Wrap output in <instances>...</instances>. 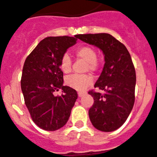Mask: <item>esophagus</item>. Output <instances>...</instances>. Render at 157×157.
Wrapping results in <instances>:
<instances>
[{"instance_id": "1", "label": "esophagus", "mask_w": 157, "mask_h": 157, "mask_svg": "<svg viewBox=\"0 0 157 157\" xmlns=\"http://www.w3.org/2000/svg\"><path fill=\"white\" fill-rule=\"evenodd\" d=\"M85 94H86V93H84V92H78V96L80 97H82L83 96H84Z\"/></svg>"}]
</instances>
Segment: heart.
<instances>
[{
    "mask_svg": "<svg viewBox=\"0 0 157 157\" xmlns=\"http://www.w3.org/2000/svg\"><path fill=\"white\" fill-rule=\"evenodd\" d=\"M77 58L83 59L86 62V70L92 72L96 71L99 67V63L97 60V51L90 46H82L79 48L75 52ZM72 61L68 54H65L62 56L60 62V68L64 74H68L71 71ZM67 85L70 87L79 91H83L90 86L94 82L93 77L90 75H79L73 74L69 76L65 80Z\"/></svg>",
    "mask_w": 157,
    "mask_h": 157,
    "instance_id": "b5f03b06",
    "label": "heart"
}]
</instances>
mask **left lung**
Returning <instances> with one entry per match:
<instances>
[{"label": "left lung", "instance_id": "1", "mask_svg": "<svg viewBox=\"0 0 157 157\" xmlns=\"http://www.w3.org/2000/svg\"><path fill=\"white\" fill-rule=\"evenodd\" d=\"M76 37L97 47L104 54V66L94 85L104 94L88 92L94 100L89 117L97 130L114 131L127 121L135 101L136 71L130 53L109 33L78 34Z\"/></svg>", "mask_w": 157, "mask_h": 157}]
</instances>
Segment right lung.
I'll return each instance as SVG.
<instances>
[{
    "instance_id": "right-lung-1",
    "label": "right lung",
    "mask_w": 157,
    "mask_h": 157,
    "mask_svg": "<svg viewBox=\"0 0 157 157\" xmlns=\"http://www.w3.org/2000/svg\"><path fill=\"white\" fill-rule=\"evenodd\" d=\"M76 41V36H48L24 62L21 81L24 102L33 122L44 130L63 127L77 99L75 90L63 85V74L60 68L62 56ZM60 89L62 95H54Z\"/></svg>"
}]
</instances>
